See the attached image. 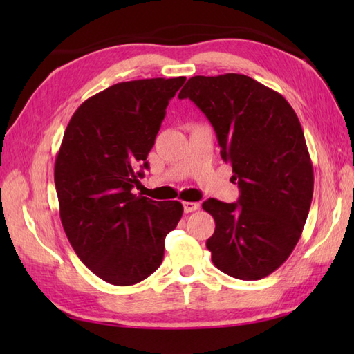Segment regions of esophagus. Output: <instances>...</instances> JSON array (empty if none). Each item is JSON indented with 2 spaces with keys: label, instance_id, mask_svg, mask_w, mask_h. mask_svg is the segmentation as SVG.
<instances>
[{
  "label": "esophagus",
  "instance_id": "obj_1",
  "mask_svg": "<svg viewBox=\"0 0 354 354\" xmlns=\"http://www.w3.org/2000/svg\"><path fill=\"white\" fill-rule=\"evenodd\" d=\"M184 212L185 213H193V212H196V209L199 208V204L198 202H184Z\"/></svg>",
  "mask_w": 354,
  "mask_h": 354
}]
</instances>
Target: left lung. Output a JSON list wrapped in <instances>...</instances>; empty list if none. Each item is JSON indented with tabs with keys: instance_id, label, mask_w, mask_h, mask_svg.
<instances>
[{
	"instance_id": "obj_1",
	"label": "left lung",
	"mask_w": 354,
	"mask_h": 354,
	"mask_svg": "<svg viewBox=\"0 0 354 354\" xmlns=\"http://www.w3.org/2000/svg\"><path fill=\"white\" fill-rule=\"evenodd\" d=\"M178 97L209 120L240 189L232 204H202L216 222L207 240L214 266L239 280L265 278L288 260L312 204L313 167L295 111L281 94L236 73L194 76Z\"/></svg>"
}]
</instances>
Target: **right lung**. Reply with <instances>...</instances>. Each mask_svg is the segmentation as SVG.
<instances>
[{
  "instance_id": "add662e5",
  "label": "right lung",
  "mask_w": 354,
  "mask_h": 354,
  "mask_svg": "<svg viewBox=\"0 0 354 354\" xmlns=\"http://www.w3.org/2000/svg\"><path fill=\"white\" fill-rule=\"evenodd\" d=\"M185 77L115 84L89 97L66 126L55 162L62 227L84 265L106 283L131 286L160 268L164 240L183 216L178 201L132 189L149 169L169 100Z\"/></svg>"
}]
</instances>
